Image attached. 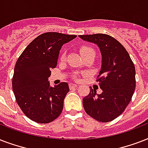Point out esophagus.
Returning <instances> with one entry per match:
<instances>
[{"label": "esophagus", "instance_id": "34e87169", "mask_svg": "<svg viewBox=\"0 0 148 148\" xmlns=\"http://www.w3.org/2000/svg\"><path fill=\"white\" fill-rule=\"evenodd\" d=\"M77 84H72V83H71L69 84V88H71V89H72V88H77Z\"/></svg>", "mask_w": 148, "mask_h": 148}]
</instances>
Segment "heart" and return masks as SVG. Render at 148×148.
I'll return each instance as SVG.
<instances>
[{
  "label": "heart",
  "mask_w": 148,
  "mask_h": 148,
  "mask_svg": "<svg viewBox=\"0 0 148 148\" xmlns=\"http://www.w3.org/2000/svg\"><path fill=\"white\" fill-rule=\"evenodd\" d=\"M80 51H81V53L82 55L85 54V53H89V52H95V51L93 49L92 47H88V46H83V47H81ZM62 58H64V55H62Z\"/></svg>",
  "instance_id": "1"
}]
</instances>
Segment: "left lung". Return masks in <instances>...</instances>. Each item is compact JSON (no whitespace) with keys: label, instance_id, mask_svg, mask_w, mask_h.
<instances>
[{"label":"left lung","instance_id":"1","mask_svg":"<svg viewBox=\"0 0 148 148\" xmlns=\"http://www.w3.org/2000/svg\"><path fill=\"white\" fill-rule=\"evenodd\" d=\"M81 39L95 43L102 56L101 69L97 81L101 95L90 88L83 98L86 113L99 122L111 121L124 112L136 88L135 67L128 52L121 43L105 34L80 35Z\"/></svg>","mask_w":148,"mask_h":148}]
</instances>
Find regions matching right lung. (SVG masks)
Listing matches in <instances>:
<instances>
[{
  "label": "right lung",
  "mask_w": 148,
  "mask_h": 148,
  "mask_svg": "<svg viewBox=\"0 0 148 148\" xmlns=\"http://www.w3.org/2000/svg\"><path fill=\"white\" fill-rule=\"evenodd\" d=\"M76 37L57 32L42 34L27 45L17 59L12 78L13 91L20 108L33 121L47 124L62 112L68 84L61 82L53 88L48 77L51 68L57 66L63 45Z\"/></svg>",
  "instance_id": "1"
}]
</instances>
